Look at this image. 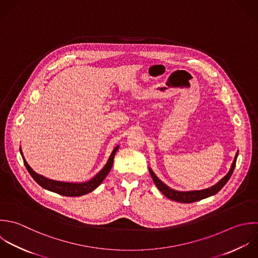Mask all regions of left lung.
Here are the masks:
<instances>
[{
	"label": "left lung",
	"instance_id": "left-lung-1",
	"mask_svg": "<svg viewBox=\"0 0 258 258\" xmlns=\"http://www.w3.org/2000/svg\"><path fill=\"white\" fill-rule=\"evenodd\" d=\"M237 157H238V152L236 153V156L234 158V161L231 165V168H230V171L228 172V174L222 178L216 185L208 188V189H205V190H200V191H188V192H179V191H175L171 188H169L167 185H165L156 175L155 173L149 169L150 171V174L152 176V179L154 181V183L156 184V186L158 187V189L169 199L173 200V201H176V202H180V203H193V202H196V201H200L202 199H205L207 197H210V196H213L215 195L216 193H218L223 187L224 185L228 182V180L230 179L234 169H235V165H236V160H237Z\"/></svg>",
	"mask_w": 258,
	"mask_h": 258
}]
</instances>
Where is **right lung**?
<instances>
[{
	"instance_id": "1",
	"label": "right lung",
	"mask_w": 258,
	"mask_h": 258,
	"mask_svg": "<svg viewBox=\"0 0 258 258\" xmlns=\"http://www.w3.org/2000/svg\"><path fill=\"white\" fill-rule=\"evenodd\" d=\"M118 147H115V149L112 151L107 163L105 164V166L103 167V169L97 174L95 175L91 180L85 182V183H68V182H58V181H54V180H50L47 179L39 174H37L36 172H34L31 167L28 165V163L26 162V160L23 157V153L21 151L20 148V153L22 155L24 164L26 169L28 170V172L30 173V175L32 176V178L44 189L49 190L51 192L57 193L59 195H63V196H67V197H76V196H82L85 195L91 191H93L95 188H97L101 182L105 179V177L107 176V174L109 173L112 164H113V159H114V155L117 151Z\"/></svg>"
}]
</instances>
